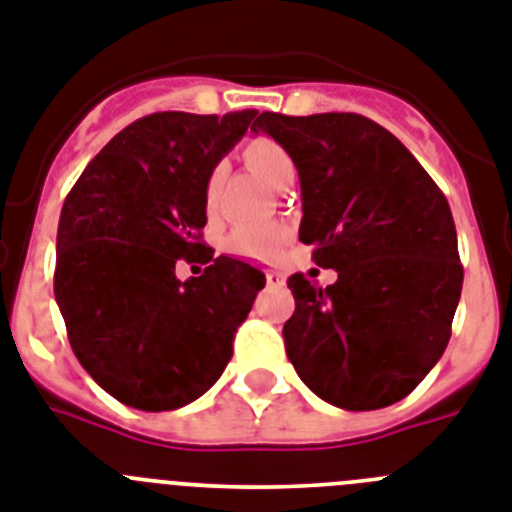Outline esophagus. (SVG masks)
Masks as SVG:
<instances>
[{"mask_svg": "<svg viewBox=\"0 0 512 512\" xmlns=\"http://www.w3.org/2000/svg\"><path fill=\"white\" fill-rule=\"evenodd\" d=\"M266 282H269L272 287H282L285 285V274H279V272H274V269H269V272H266Z\"/></svg>", "mask_w": 512, "mask_h": 512, "instance_id": "34e87169", "label": "esophagus"}]
</instances>
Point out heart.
I'll return each instance as SVG.
<instances>
[{"label":"heart","instance_id":"obj_1","mask_svg":"<svg viewBox=\"0 0 512 512\" xmlns=\"http://www.w3.org/2000/svg\"><path fill=\"white\" fill-rule=\"evenodd\" d=\"M243 160L251 165L266 183H272L274 189H287L295 181V160L290 152L272 137H253L243 144ZM222 170H209L204 181V207L214 209L220 199ZM287 227L285 225H256V227H238L227 235V248L240 256L251 259H272L279 248L285 246Z\"/></svg>","mask_w":512,"mask_h":512}]
</instances>
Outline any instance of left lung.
<instances>
[{
	"mask_svg": "<svg viewBox=\"0 0 512 512\" xmlns=\"http://www.w3.org/2000/svg\"><path fill=\"white\" fill-rule=\"evenodd\" d=\"M300 173V240L329 287L292 274L287 357L310 391L349 412L414 391L443 357L464 266L448 199L391 131L357 113H261Z\"/></svg>",
	"mask_w": 512,
	"mask_h": 512,
	"instance_id": "obj_1",
	"label": "left lung"
}]
</instances>
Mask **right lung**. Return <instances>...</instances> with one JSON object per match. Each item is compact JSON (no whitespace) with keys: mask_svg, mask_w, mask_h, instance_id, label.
Masks as SVG:
<instances>
[{"mask_svg":"<svg viewBox=\"0 0 512 512\" xmlns=\"http://www.w3.org/2000/svg\"><path fill=\"white\" fill-rule=\"evenodd\" d=\"M256 111L150 113L64 199L54 295L82 368L121 404L168 412L212 388L266 277L202 243L204 181ZM178 258L210 266L181 283Z\"/></svg>","mask_w":512,"mask_h":512,"instance_id":"add662e5","label":"right lung"}]
</instances>
